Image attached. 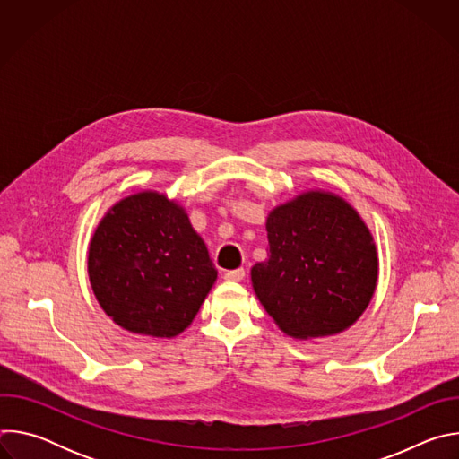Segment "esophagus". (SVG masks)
I'll return each mask as SVG.
<instances>
[{
    "label": "esophagus",
    "mask_w": 459,
    "mask_h": 459,
    "mask_svg": "<svg viewBox=\"0 0 459 459\" xmlns=\"http://www.w3.org/2000/svg\"><path fill=\"white\" fill-rule=\"evenodd\" d=\"M227 281H241L245 278V269H234V271H227L223 276Z\"/></svg>",
    "instance_id": "obj_1"
}]
</instances>
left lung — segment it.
<instances>
[{"instance_id": "left-lung-1", "label": "left lung", "mask_w": 459, "mask_h": 459, "mask_svg": "<svg viewBox=\"0 0 459 459\" xmlns=\"http://www.w3.org/2000/svg\"><path fill=\"white\" fill-rule=\"evenodd\" d=\"M267 259L252 287L280 329L298 340L347 331L377 283L374 238L338 194L307 190L267 216Z\"/></svg>"}]
</instances>
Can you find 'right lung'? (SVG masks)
<instances>
[{
	"mask_svg": "<svg viewBox=\"0 0 459 459\" xmlns=\"http://www.w3.org/2000/svg\"><path fill=\"white\" fill-rule=\"evenodd\" d=\"M87 269L103 312L121 329L151 338L181 334L218 278L185 209L156 190L130 194L107 211Z\"/></svg>",
	"mask_w": 459,
	"mask_h": 459,
	"instance_id": "add662e5",
	"label": "right lung"
}]
</instances>
